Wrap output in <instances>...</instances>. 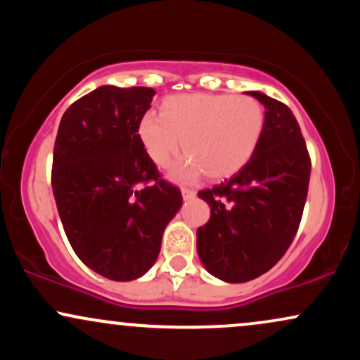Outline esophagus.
<instances>
[{"mask_svg": "<svg viewBox=\"0 0 360 360\" xmlns=\"http://www.w3.org/2000/svg\"><path fill=\"white\" fill-rule=\"evenodd\" d=\"M194 196H196V191H194V189H191V188H183V198H184L186 201L193 200Z\"/></svg>", "mask_w": 360, "mask_h": 360, "instance_id": "1", "label": "esophagus"}]
</instances>
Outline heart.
Returning a JSON list of instances; mask_svg holds the SVG:
<instances>
[{
  "mask_svg": "<svg viewBox=\"0 0 360 360\" xmlns=\"http://www.w3.org/2000/svg\"><path fill=\"white\" fill-rule=\"evenodd\" d=\"M266 122L264 105L249 94H172L160 103V115H143L139 137L157 167H166L183 147L188 159L181 174L201 171L220 181L252 159Z\"/></svg>",
  "mask_w": 360,
  "mask_h": 360,
  "instance_id": "heart-1",
  "label": "heart"
}]
</instances>
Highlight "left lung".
I'll list each match as a JSON object with an SVG mask.
<instances>
[{"instance_id":"8db88e82","label":"left lung","mask_w":360,"mask_h":360,"mask_svg":"<svg viewBox=\"0 0 360 360\" xmlns=\"http://www.w3.org/2000/svg\"><path fill=\"white\" fill-rule=\"evenodd\" d=\"M266 106L257 150L237 174L198 193L212 214L198 229V255L226 283H247L286 254L307 203L311 159L292 111L250 91Z\"/></svg>"}]
</instances>
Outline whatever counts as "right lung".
<instances>
[{
  "mask_svg": "<svg viewBox=\"0 0 360 360\" xmlns=\"http://www.w3.org/2000/svg\"><path fill=\"white\" fill-rule=\"evenodd\" d=\"M155 91L101 86L69 106L57 130L52 191L71 247L113 281L150 269L166 225L183 205L139 137Z\"/></svg>",
  "mask_w": 360,
  "mask_h": 360,
  "instance_id": "right-lung-1",
  "label": "right lung"
}]
</instances>
